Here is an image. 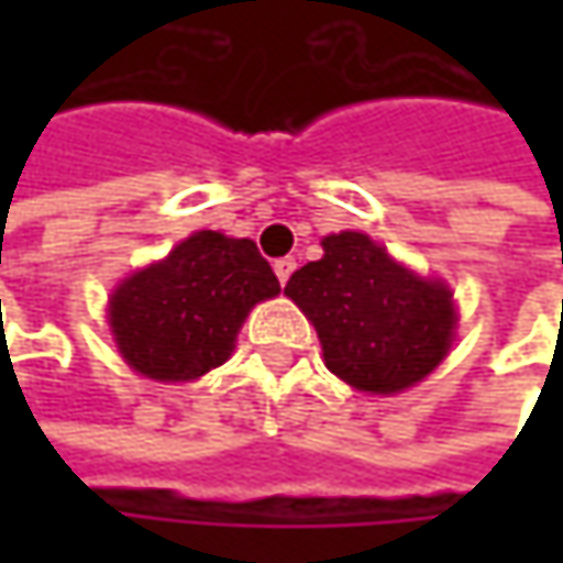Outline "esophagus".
I'll return each instance as SVG.
<instances>
[{
  "instance_id": "34e87169",
  "label": "esophagus",
  "mask_w": 563,
  "mask_h": 563,
  "mask_svg": "<svg viewBox=\"0 0 563 563\" xmlns=\"http://www.w3.org/2000/svg\"><path fill=\"white\" fill-rule=\"evenodd\" d=\"M274 271H277V280L286 286V280H289V277H292V271H296V261H292V257H280V261L274 264Z\"/></svg>"
}]
</instances>
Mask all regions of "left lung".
I'll list each match as a JSON object with an SVG mask.
<instances>
[{
    "label": "left lung",
    "instance_id": "obj_1",
    "mask_svg": "<svg viewBox=\"0 0 563 563\" xmlns=\"http://www.w3.org/2000/svg\"><path fill=\"white\" fill-rule=\"evenodd\" d=\"M322 251V261L289 277L286 296L316 325L325 368L372 394L427 378L453 342L450 289L394 264L358 231L329 234Z\"/></svg>",
    "mask_w": 563,
    "mask_h": 563
}]
</instances>
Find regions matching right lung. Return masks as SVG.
<instances>
[{"mask_svg": "<svg viewBox=\"0 0 563 563\" xmlns=\"http://www.w3.org/2000/svg\"><path fill=\"white\" fill-rule=\"evenodd\" d=\"M280 292L254 241L198 231L110 299L120 355L146 378L191 382L228 362L244 316Z\"/></svg>", "mask_w": 563, "mask_h": 563, "instance_id": "obj_1", "label": "right lung"}]
</instances>
